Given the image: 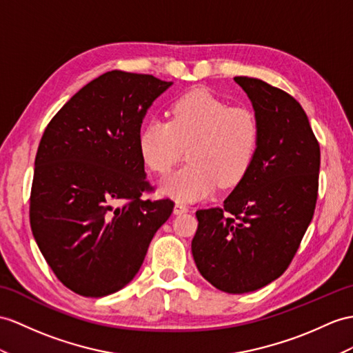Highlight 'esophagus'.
Listing matches in <instances>:
<instances>
[{"label":"esophagus","mask_w":353,"mask_h":353,"mask_svg":"<svg viewBox=\"0 0 353 353\" xmlns=\"http://www.w3.org/2000/svg\"><path fill=\"white\" fill-rule=\"evenodd\" d=\"M188 211V206L185 205V203H183V202H176L175 203V206H174V212L176 214H184V212H187Z\"/></svg>","instance_id":"obj_1"}]
</instances>
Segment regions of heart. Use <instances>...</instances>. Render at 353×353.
<instances>
[{"mask_svg":"<svg viewBox=\"0 0 353 353\" xmlns=\"http://www.w3.org/2000/svg\"><path fill=\"white\" fill-rule=\"evenodd\" d=\"M261 143L254 112L232 108L206 90H193L172 101L169 121L151 119L139 133L141 157L165 175L187 150L188 163L161 181L160 192L176 201L203 199L217 184H239L252 169Z\"/></svg>","mask_w":353,"mask_h":353,"instance_id":"1","label":"heart"}]
</instances>
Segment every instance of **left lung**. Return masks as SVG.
I'll list each match as a JSON object with an SVG mask.
<instances>
[{
    "instance_id": "1",
    "label": "left lung",
    "mask_w": 353,
    "mask_h": 353,
    "mask_svg": "<svg viewBox=\"0 0 353 353\" xmlns=\"http://www.w3.org/2000/svg\"><path fill=\"white\" fill-rule=\"evenodd\" d=\"M234 79L252 100L259 150L221 208L196 211L192 253L214 288L245 294L279 279L298 252L316 208L321 148L290 94L254 77Z\"/></svg>"
}]
</instances>
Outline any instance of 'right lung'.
Returning a JSON list of instances; mask_svg holds the SVG:
<instances>
[{"label": "right lung", "instance_id": "1", "mask_svg": "<svg viewBox=\"0 0 353 353\" xmlns=\"http://www.w3.org/2000/svg\"><path fill=\"white\" fill-rule=\"evenodd\" d=\"M170 85L108 72L77 91L41 136L31 230L57 279L77 295L106 296L130 283L174 211L170 199L141 197L152 187L137 145L145 114Z\"/></svg>", "mask_w": 353, "mask_h": 353}]
</instances>
